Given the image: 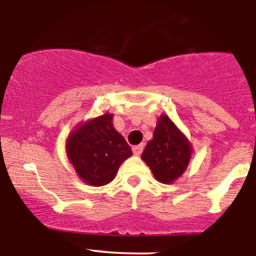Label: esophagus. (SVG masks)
<instances>
[{
  "label": "esophagus",
  "mask_w": 256,
  "mask_h": 256,
  "mask_svg": "<svg viewBox=\"0 0 256 256\" xmlns=\"http://www.w3.org/2000/svg\"><path fill=\"white\" fill-rule=\"evenodd\" d=\"M143 149H144V144H138V146H134V148H132V150H134V155H140L142 154Z\"/></svg>",
  "instance_id": "obj_1"
}]
</instances>
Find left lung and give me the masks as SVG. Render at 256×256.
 I'll return each instance as SVG.
<instances>
[{"instance_id": "obj_1", "label": "left lung", "mask_w": 256, "mask_h": 256, "mask_svg": "<svg viewBox=\"0 0 256 256\" xmlns=\"http://www.w3.org/2000/svg\"><path fill=\"white\" fill-rule=\"evenodd\" d=\"M192 146L174 122L167 116L158 119L156 128L142 152L156 180L171 184L183 174L192 158Z\"/></svg>"}]
</instances>
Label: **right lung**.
Here are the masks:
<instances>
[{"mask_svg": "<svg viewBox=\"0 0 256 256\" xmlns=\"http://www.w3.org/2000/svg\"><path fill=\"white\" fill-rule=\"evenodd\" d=\"M66 152L79 178L92 186L110 183L120 165L132 155L110 113L78 125L67 138Z\"/></svg>", "mask_w": 256, "mask_h": 256, "instance_id": "right-lung-1", "label": "right lung"}]
</instances>
